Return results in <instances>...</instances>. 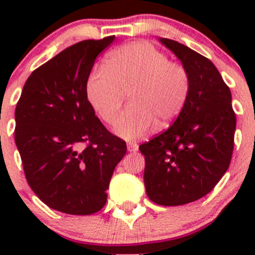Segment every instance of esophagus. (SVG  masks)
Instances as JSON below:
<instances>
[{"mask_svg":"<svg viewBox=\"0 0 255 255\" xmlns=\"http://www.w3.org/2000/svg\"><path fill=\"white\" fill-rule=\"evenodd\" d=\"M138 148L139 145L136 143H134V141H129V143H128V150H129V152H136Z\"/></svg>","mask_w":255,"mask_h":255,"instance_id":"1","label":"esophagus"}]
</instances>
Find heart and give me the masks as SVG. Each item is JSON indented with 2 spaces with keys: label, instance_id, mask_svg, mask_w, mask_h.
<instances>
[{
  "label": "heart",
  "instance_id": "1",
  "mask_svg": "<svg viewBox=\"0 0 255 255\" xmlns=\"http://www.w3.org/2000/svg\"><path fill=\"white\" fill-rule=\"evenodd\" d=\"M189 74L182 65L148 42H132L112 51L107 69L97 67L87 82V96L97 115L112 124L129 93L130 106L119 117L115 131L136 139L157 125L176 120L189 94Z\"/></svg>",
  "mask_w": 255,
  "mask_h": 255
}]
</instances>
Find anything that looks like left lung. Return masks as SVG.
Listing matches in <instances>:
<instances>
[{
  "instance_id": "obj_1",
  "label": "left lung",
  "mask_w": 255,
  "mask_h": 255,
  "mask_svg": "<svg viewBox=\"0 0 255 255\" xmlns=\"http://www.w3.org/2000/svg\"><path fill=\"white\" fill-rule=\"evenodd\" d=\"M189 74L181 114L166 131L139 147L144 184L152 202L182 206L207 195L231 162L236 116L231 92L211 60L176 40L161 38Z\"/></svg>"
}]
</instances>
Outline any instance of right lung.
Masks as SVG:
<instances>
[{"instance_id": "right-lung-1", "label": "right lung", "mask_w": 255, "mask_h": 255, "mask_svg": "<svg viewBox=\"0 0 255 255\" xmlns=\"http://www.w3.org/2000/svg\"><path fill=\"white\" fill-rule=\"evenodd\" d=\"M115 37L70 46L35 69L15 108V143L26 181L44 204L67 215H92L126 143L106 129L88 101L97 56Z\"/></svg>"}]
</instances>
